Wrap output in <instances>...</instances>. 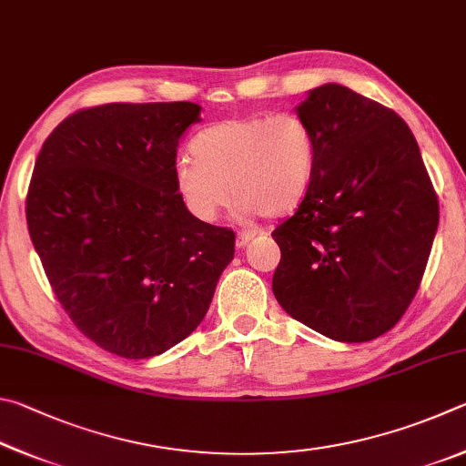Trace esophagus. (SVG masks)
<instances>
[{"label":"esophagus","instance_id":"34e87169","mask_svg":"<svg viewBox=\"0 0 466 466\" xmlns=\"http://www.w3.org/2000/svg\"><path fill=\"white\" fill-rule=\"evenodd\" d=\"M256 235H258L256 228H243V231H239V233H238V239H235V243H238V248H239V249H243V248L248 246V243H249L251 239L256 238Z\"/></svg>","mask_w":466,"mask_h":466}]
</instances>
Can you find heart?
Returning <instances> with one entry per match:
<instances>
[{"label": "heart", "instance_id": "obj_1", "mask_svg": "<svg viewBox=\"0 0 466 466\" xmlns=\"http://www.w3.org/2000/svg\"><path fill=\"white\" fill-rule=\"evenodd\" d=\"M192 153L177 159L174 182L200 220H215L231 192L241 215H287L307 196L317 161L313 130L292 112L217 122L196 135Z\"/></svg>", "mask_w": 466, "mask_h": 466}]
</instances>
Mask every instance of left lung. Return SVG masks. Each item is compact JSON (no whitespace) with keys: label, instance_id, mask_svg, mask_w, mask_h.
Masks as SVG:
<instances>
[{"label":"left lung","instance_id":"8db88e82","mask_svg":"<svg viewBox=\"0 0 466 466\" xmlns=\"http://www.w3.org/2000/svg\"><path fill=\"white\" fill-rule=\"evenodd\" d=\"M297 114L317 161L303 202L274 228V297L325 338L360 344L401 319L438 228V198L401 116L339 84L309 92Z\"/></svg>","mask_w":466,"mask_h":466}]
</instances>
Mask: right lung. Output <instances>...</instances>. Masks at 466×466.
Returning <instances> with one entry per match:
<instances>
[{
	"mask_svg": "<svg viewBox=\"0 0 466 466\" xmlns=\"http://www.w3.org/2000/svg\"><path fill=\"white\" fill-rule=\"evenodd\" d=\"M192 102L77 110L40 149L26 196L32 246L65 313L108 352L141 360L207 315L235 233L196 218L174 182Z\"/></svg>",
	"mask_w": 466,
	"mask_h": 466,
	"instance_id": "1",
	"label": "right lung"
}]
</instances>
